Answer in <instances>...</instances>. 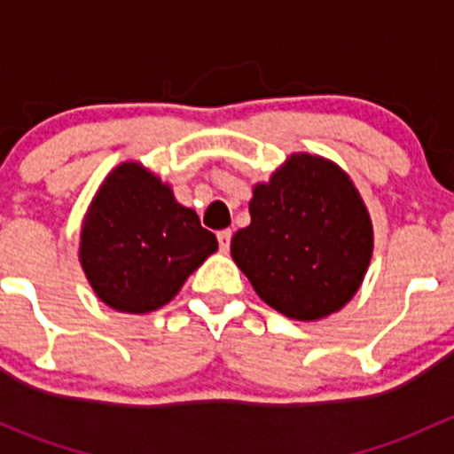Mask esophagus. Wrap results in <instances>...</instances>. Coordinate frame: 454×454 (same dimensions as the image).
<instances>
[{
  "instance_id": "1",
  "label": "esophagus",
  "mask_w": 454,
  "mask_h": 454,
  "mask_svg": "<svg viewBox=\"0 0 454 454\" xmlns=\"http://www.w3.org/2000/svg\"><path fill=\"white\" fill-rule=\"evenodd\" d=\"M231 239H232V232H231V231H222V232H217L219 248H222L223 253H228V248H231Z\"/></svg>"
}]
</instances>
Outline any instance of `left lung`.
<instances>
[{
  "instance_id": "obj_1",
  "label": "left lung",
  "mask_w": 454,
  "mask_h": 454,
  "mask_svg": "<svg viewBox=\"0 0 454 454\" xmlns=\"http://www.w3.org/2000/svg\"><path fill=\"white\" fill-rule=\"evenodd\" d=\"M250 226L231 254L261 301L292 320L345 308L373 254V223L351 177L332 160L292 153L253 189Z\"/></svg>"
}]
</instances>
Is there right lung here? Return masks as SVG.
Returning a JSON list of instances; mask_svg holds the SVG:
<instances>
[{
    "label": "right lung",
    "instance_id": "obj_1",
    "mask_svg": "<svg viewBox=\"0 0 454 454\" xmlns=\"http://www.w3.org/2000/svg\"><path fill=\"white\" fill-rule=\"evenodd\" d=\"M217 250V237L167 182L122 162L96 191L81 226L79 261L94 294L122 314L167 305Z\"/></svg>",
    "mask_w": 454,
    "mask_h": 454
}]
</instances>
